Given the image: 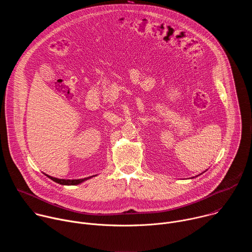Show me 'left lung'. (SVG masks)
I'll return each instance as SVG.
<instances>
[{
    "label": "left lung",
    "instance_id": "1",
    "mask_svg": "<svg viewBox=\"0 0 252 252\" xmlns=\"http://www.w3.org/2000/svg\"><path fill=\"white\" fill-rule=\"evenodd\" d=\"M200 174H201V173H200ZM200 174H198V175H200ZM196 176H197V175H196ZM191 178H193V177H191Z\"/></svg>",
    "mask_w": 252,
    "mask_h": 252
}]
</instances>
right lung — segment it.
<instances>
[{"label": "right lung", "mask_w": 252, "mask_h": 252, "mask_svg": "<svg viewBox=\"0 0 252 252\" xmlns=\"http://www.w3.org/2000/svg\"><path fill=\"white\" fill-rule=\"evenodd\" d=\"M46 174V173H45ZM49 178H51L52 181H54L55 183L57 184H60V185H63V186H77V185H80L86 181H88V179L92 178L93 176H89V177H85V178H80V179H63V178H57V177H53V176H50L48 174H46Z\"/></svg>", "instance_id": "add662e5"}]
</instances>
